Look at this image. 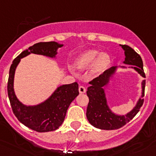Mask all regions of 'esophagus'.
I'll list each match as a JSON object with an SVG mask.
<instances>
[{"mask_svg":"<svg viewBox=\"0 0 156 156\" xmlns=\"http://www.w3.org/2000/svg\"><path fill=\"white\" fill-rule=\"evenodd\" d=\"M86 91H87V90H86L85 87H83V86H80V87H79L80 93H85Z\"/></svg>","mask_w":156,"mask_h":156,"instance_id":"obj_1","label":"esophagus"}]
</instances>
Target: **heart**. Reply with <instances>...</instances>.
Returning a JSON list of instances; mask_svg holds the SVG:
<instances>
[{
    "mask_svg": "<svg viewBox=\"0 0 156 156\" xmlns=\"http://www.w3.org/2000/svg\"><path fill=\"white\" fill-rule=\"evenodd\" d=\"M110 62V56L107 53H100L96 50H90L84 52L76 59V65L80 69H87L92 66V72L98 74L103 72Z\"/></svg>",
    "mask_w": 156,
    "mask_h": 156,
    "instance_id": "obj_1",
    "label": "heart"
}]
</instances>
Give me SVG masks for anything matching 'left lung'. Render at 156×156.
Returning a JSON list of instances; mask_svg holds the SVG:
<instances>
[{
	"label": "left lung",
	"mask_w": 156,
	"mask_h": 156,
	"mask_svg": "<svg viewBox=\"0 0 156 156\" xmlns=\"http://www.w3.org/2000/svg\"><path fill=\"white\" fill-rule=\"evenodd\" d=\"M120 46L125 51L126 57L123 63L133 65L131 68L139 73L142 77H146L143 69V63L140 56L129 46ZM121 67L126 68L125 66ZM117 68L118 66H112L109 69H106L103 73L89 83L90 87H88L87 91L89 97L87 117L92 126L100 129L112 130L121 128L134 118L143 104V96L146 86L145 80L142 82V96L137 101L135 107L129 112L125 115H116L111 111L108 106L104 87L109 83V80L115 74Z\"/></svg>",
	"instance_id": "8db88e82"
}]
</instances>
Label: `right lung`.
I'll list each match as a JSON object with an SVG mask.
<instances>
[{
	"label": "right lung",
	"mask_w": 156,
	"mask_h": 156,
	"mask_svg": "<svg viewBox=\"0 0 156 156\" xmlns=\"http://www.w3.org/2000/svg\"><path fill=\"white\" fill-rule=\"evenodd\" d=\"M54 41L41 42L23 50L13 61L9 71L7 93L12 110L17 119L28 128L38 133L54 131L62 125L69 105L79 95L76 82L57 87L45 101L36 106H26L19 101L14 90V79L16 68L20 59L30 53L43 55L54 58L57 50L63 47Z\"/></svg>",
	"instance_id": "add662e5"
}]
</instances>
